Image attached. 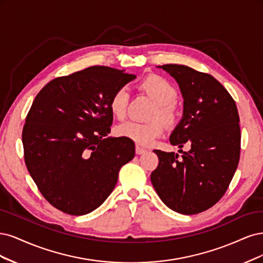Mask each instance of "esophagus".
Instances as JSON below:
<instances>
[{"mask_svg": "<svg viewBox=\"0 0 263 263\" xmlns=\"http://www.w3.org/2000/svg\"><path fill=\"white\" fill-rule=\"evenodd\" d=\"M135 152H137V154L141 155V154L146 153L147 149H146V148H144V147H141V146H139V145H137V147H135Z\"/></svg>", "mask_w": 263, "mask_h": 263, "instance_id": "esophagus-1", "label": "esophagus"}]
</instances>
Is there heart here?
<instances>
[{
  "mask_svg": "<svg viewBox=\"0 0 263 263\" xmlns=\"http://www.w3.org/2000/svg\"><path fill=\"white\" fill-rule=\"evenodd\" d=\"M140 87L148 94L157 103L153 118H160L164 122L172 124L177 117L175 100L178 96V90L174 84L160 75H148L140 83ZM129 91L125 87L118 88L109 100L110 112L117 119L122 120L126 116V109L129 104ZM162 120L154 119L148 122L129 120L117 128V133L135 141L143 145L153 142L164 132Z\"/></svg>",
  "mask_w": 263,
  "mask_h": 263,
  "instance_id": "b5f03b06",
  "label": "heart"
}]
</instances>
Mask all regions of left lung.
<instances>
[{"label": "left lung", "mask_w": 263, "mask_h": 263, "mask_svg": "<svg viewBox=\"0 0 263 263\" xmlns=\"http://www.w3.org/2000/svg\"><path fill=\"white\" fill-rule=\"evenodd\" d=\"M179 84L183 117L171 143L181 157L159 149L151 181L165 204L180 214L205 211L222 199L238 166L240 126L236 103L213 76L179 64L160 66Z\"/></svg>", "instance_id": "8db88e82"}]
</instances>
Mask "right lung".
<instances>
[{"mask_svg": "<svg viewBox=\"0 0 263 263\" xmlns=\"http://www.w3.org/2000/svg\"><path fill=\"white\" fill-rule=\"evenodd\" d=\"M135 75L95 65L50 81L23 128L25 164L44 198L70 215L97 209L134 157L133 141L108 138L109 100Z\"/></svg>", "mask_w": 263, "mask_h": 263, "instance_id": "1", "label": "right lung"}]
</instances>
